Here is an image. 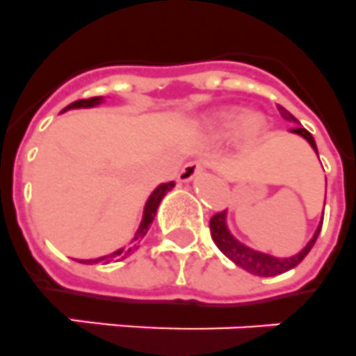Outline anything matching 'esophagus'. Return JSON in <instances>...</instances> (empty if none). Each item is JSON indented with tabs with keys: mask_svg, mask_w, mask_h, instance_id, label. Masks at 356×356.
<instances>
[{
	"mask_svg": "<svg viewBox=\"0 0 356 356\" xmlns=\"http://www.w3.org/2000/svg\"><path fill=\"white\" fill-rule=\"evenodd\" d=\"M202 172V164L197 163V161H192V163H186L179 173V179L183 181V183H190V181H195Z\"/></svg>",
	"mask_w": 356,
	"mask_h": 356,
	"instance_id": "34e87169",
	"label": "esophagus"
}]
</instances>
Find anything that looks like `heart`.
<instances>
[{
    "mask_svg": "<svg viewBox=\"0 0 356 356\" xmlns=\"http://www.w3.org/2000/svg\"><path fill=\"white\" fill-rule=\"evenodd\" d=\"M266 132V119L259 112H243L241 108H229L213 115L208 124V136L211 139H224L235 134L244 148L255 145Z\"/></svg>",
    "mask_w": 356,
    "mask_h": 356,
    "instance_id": "heart-1",
    "label": "heart"
}]
</instances>
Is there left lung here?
<instances>
[{"instance_id":"left-lung-1","label":"left lung","mask_w":356,"mask_h":356,"mask_svg":"<svg viewBox=\"0 0 356 356\" xmlns=\"http://www.w3.org/2000/svg\"><path fill=\"white\" fill-rule=\"evenodd\" d=\"M279 112L286 121L293 122L295 124V127L289 128L288 132L302 137L304 141L312 146L313 152L318 155L315 139H313V136L307 132L306 128H302V124L298 122V119L295 118L293 113H289L284 106H279ZM321 228H322V219L321 222H318V226H316L313 237L307 241L306 246H304L298 253H295V255L291 257H275V255H270V253L259 252V250L248 246V244H244L241 238L235 237L234 232L229 229L228 211H220V213L213 215L210 220L211 238H213V243L217 244V248H219L224 255L228 257L229 261L235 262L237 266H241V268L246 270L248 273L257 275V277H275V275L286 273V271L293 270L295 266L300 264L304 257L312 252L313 244H315L316 237H318V234H321Z\"/></svg>"}]
</instances>
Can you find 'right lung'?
Segmentation results:
<instances>
[{"label": "right lung", "mask_w": 356, "mask_h": 356, "mask_svg": "<svg viewBox=\"0 0 356 356\" xmlns=\"http://www.w3.org/2000/svg\"><path fill=\"white\" fill-rule=\"evenodd\" d=\"M104 103V97L99 95V97H90V99H79L76 103L68 104L67 108L63 110V112H67V110H74V108H95V106H99V104ZM175 186V183H166V184H159V186H155L154 192L150 193V197L146 199L145 208H143V219L139 222V228H137L136 235L130 241V244L124 248H119L115 252L108 253V255L97 257V259H76L77 262H81V264H108V262L113 261H122V259H127V257L132 255L136 252L137 248H139V243H141L145 235L148 234V229H150V224L154 222L155 213H157V208H159L161 201H163V197Z\"/></svg>", "instance_id": "obj_1"}]
</instances>
